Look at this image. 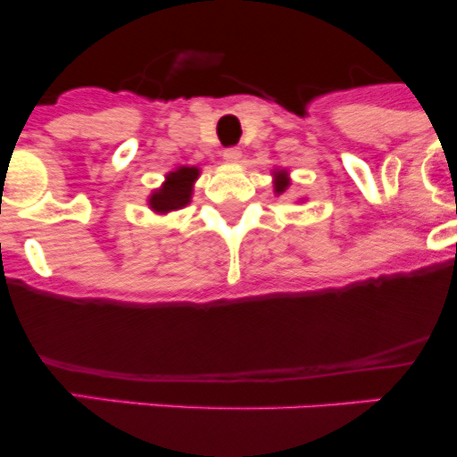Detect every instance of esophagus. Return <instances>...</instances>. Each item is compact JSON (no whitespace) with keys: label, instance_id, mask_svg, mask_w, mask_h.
<instances>
[{"label":"esophagus","instance_id":"1","mask_svg":"<svg viewBox=\"0 0 457 457\" xmlns=\"http://www.w3.org/2000/svg\"><path fill=\"white\" fill-rule=\"evenodd\" d=\"M223 159L232 161V163H234V161H238V159H241V147H225Z\"/></svg>","mask_w":457,"mask_h":457}]
</instances>
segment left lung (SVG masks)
Instances as JSON below:
<instances>
[{
    "label": "left lung",
    "mask_w": 457,
    "mask_h": 457,
    "mask_svg": "<svg viewBox=\"0 0 457 457\" xmlns=\"http://www.w3.org/2000/svg\"><path fill=\"white\" fill-rule=\"evenodd\" d=\"M278 181H276V192H285V187L289 186V179L285 177V172H278Z\"/></svg>",
    "instance_id": "1"
}]
</instances>
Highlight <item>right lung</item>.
<instances>
[{
	"label": "right lung",
	"instance_id": "add662e5",
	"mask_svg": "<svg viewBox=\"0 0 457 457\" xmlns=\"http://www.w3.org/2000/svg\"><path fill=\"white\" fill-rule=\"evenodd\" d=\"M196 177H199L196 168H179L177 172H170L163 187L150 196L152 210L170 212L187 205L192 196V183Z\"/></svg>",
	"mask_w": 457,
	"mask_h": 457
}]
</instances>
